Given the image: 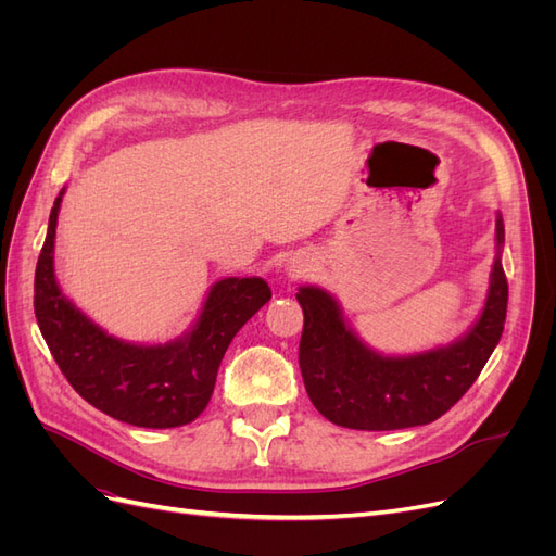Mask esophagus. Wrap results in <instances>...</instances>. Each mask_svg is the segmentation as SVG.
Wrapping results in <instances>:
<instances>
[{
    "mask_svg": "<svg viewBox=\"0 0 556 556\" xmlns=\"http://www.w3.org/2000/svg\"><path fill=\"white\" fill-rule=\"evenodd\" d=\"M311 271H313V262L306 257H294L288 264L290 278H306V276H311Z\"/></svg>",
    "mask_w": 556,
    "mask_h": 556,
    "instance_id": "34e87169",
    "label": "esophagus"
}]
</instances>
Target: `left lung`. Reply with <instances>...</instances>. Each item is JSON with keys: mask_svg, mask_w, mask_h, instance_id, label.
Segmentation results:
<instances>
[{"mask_svg": "<svg viewBox=\"0 0 556 556\" xmlns=\"http://www.w3.org/2000/svg\"><path fill=\"white\" fill-rule=\"evenodd\" d=\"M503 241L498 213L490 290L473 327L457 341L415 355H380L352 331L327 290L299 288L296 301L304 308L299 366L313 406L329 422L359 431L408 429L445 415L476 382L503 333L508 308Z\"/></svg>", "mask_w": 556, "mask_h": 556, "instance_id": "8db88e82", "label": "left lung"}]
</instances>
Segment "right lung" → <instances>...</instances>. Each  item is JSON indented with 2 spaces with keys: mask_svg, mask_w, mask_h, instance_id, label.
Segmentation results:
<instances>
[{
  "mask_svg": "<svg viewBox=\"0 0 556 556\" xmlns=\"http://www.w3.org/2000/svg\"><path fill=\"white\" fill-rule=\"evenodd\" d=\"M64 190L50 211L35 274V315L60 371L90 406L143 429L190 425L208 406L217 368L237 331L268 299L262 278H223L194 325L174 341L115 339L66 299L55 278V229Z\"/></svg>",
  "mask_w": 556,
  "mask_h": 556,
  "instance_id": "add662e5",
  "label": "right lung"
}]
</instances>
